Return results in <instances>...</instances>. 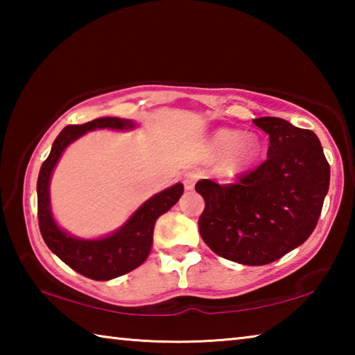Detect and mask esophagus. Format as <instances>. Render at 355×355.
<instances>
[{"label":"esophagus","instance_id":"esophagus-1","mask_svg":"<svg viewBox=\"0 0 355 355\" xmlns=\"http://www.w3.org/2000/svg\"><path fill=\"white\" fill-rule=\"evenodd\" d=\"M197 178H199V175H197L196 172H186V173H184V177H183V184H184V188H186V189H189V191H191V189H194Z\"/></svg>","mask_w":355,"mask_h":355}]
</instances>
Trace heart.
I'll list each match as a JSON object with an SVG mask.
<instances>
[{"label":"heart","mask_w":355,"mask_h":355,"mask_svg":"<svg viewBox=\"0 0 355 355\" xmlns=\"http://www.w3.org/2000/svg\"><path fill=\"white\" fill-rule=\"evenodd\" d=\"M214 152L227 155L224 169L228 173H238L254 163L260 153V142L255 136L243 137L241 131L220 130L213 139Z\"/></svg>","instance_id":"obj_1"}]
</instances>
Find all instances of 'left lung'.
Returning a JSON list of instances; mask_svg holds the SVG:
<instances>
[{"instance_id": "8db88e82", "label": "left lung", "mask_w": 355, "mask_h": 355, "mask_svg": "<svg viewBox=\"0 0 355 355\" xmlns=\"http://www.w3.org/2000/svg\"><path fill=\"white\" fill-rule=\"evenodd\" d=\"M269 136L268 158L236 182L200 180L199 232L216 255L248 266L272 263L304 244L320 219L330 166L311 130L279 117L255 119Z\"/></svg>"}]
</instances>
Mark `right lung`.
<instances>
[{
  "instance_id": "1",
  "label": "right lung",
  "mask_w": 355,
  "mask_h": 355,
  "mask_svg": "<svg viewBox=\"0 0 355 355\" xmlns=\"http://www.w3.org/2000/svg\"><path fill=\"white\" fill-rule=\"evenodd\" d=\"M131 127H135L133 122L119 117H101L83 125H69L53 142L51 152L39 172L37 216L42 238L53 254H56L67 266L92 280H111L141 266L152 248L156 219L169 211L183 194L182 183L161 191L144 203L120 230L101 239H76L56 225L50 209L48 186L51 172L65 147L86 131L95 128L123 130Z\"/></svg>"
}]
</instances>
